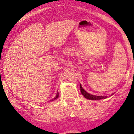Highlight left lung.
I'll use <instances>...</instances> for the list:
<instances>
[{
	"mask_svg": "<svg viewBox=\"0 0 134 134\" xmlns=\"http://www.w3.org/2000/svg\"><path fill=\"white\" fill-rule=\"evenodd\" d=\"M80 91H81L82 94L85 97L86 99L90 100H100V99H103L107 98V96H96V95H93L90 94V93H87L83 88H82V85L80 84ZM112 94H111V96Z\"/></svg>",
	"mask_w": 134,
	"mask_h": 134,
	"instance_id": "obj_1",
	"label": "left lung"
}]
</instances>
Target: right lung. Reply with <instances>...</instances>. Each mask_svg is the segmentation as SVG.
Masks as SVG:
<instances>
[{
    "instance_id": "1",
    "label": "right lung",
    "mask_w": 134,
    "mask_h": 134,
    "mask_svg": "<svg viewBox=\"0 0 134 134\" xmlns=\"http://www.w3.org/2000/svg\"><path fill=\"white\" fill-rule=\"evenodd\" d=\"M58 98V91H57V94H56V96L55 97L54 99H52V100H49V101H52V100H55V99H57Z\"/></svg>"
}]
</instances>
